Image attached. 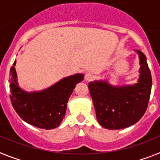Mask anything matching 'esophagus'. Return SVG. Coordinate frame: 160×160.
I'll return each instance as SVG.
<instances>
[{
  "instance_id": "obj_1",
  "label": "esophagus",
  "mask_w": 160,
  "mask_h": 160,
  "mask_svg": "<svg viewBox=\"0 0 160 160\" xmlns=\"http://www.w3.org/2000/svg\"><path fill=\"white\" fill-rule=\"evenodd\" d=\"M93 74L91 73V72H87V73H85V75H84V79H85L86 81H90V80H92L93 79Z\"/></svg>"
}]
</instances>
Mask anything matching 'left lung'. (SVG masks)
<instances>
[{
  "instance_id": "8db88e82",
  "label": "left lung",
  "mask_w": 160,
  "mask_h": 160,
  "mask_svg": "<svg viewBox=\"0 0 160 160\" xmlns=\"http://www.w3.org/2000/svg\"><path fill=\"white\" fill-rule=\"evenodd\" d=\"M140 61L139 79L134 85L113 86L107 81L90 82V95L99 124L109 130H119L138 122L147 110L152 79L147 58L137 51Z\"/></svg>"
}]
</instances>
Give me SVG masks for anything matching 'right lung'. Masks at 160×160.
<instances>
[{
    "label": "right lung",
    "instance_id": "add662e5",
    "mask_svg": "<svg viewBox=\"0 0 160 160\" xmlns=\"http://www.w3.org/2000/svg\"><path fill=\"white\" fill-rule=\"evenodd\" d=\"M15 64L16 60L11 67L9 80L13 109L28 124L45 130L56 128L64 118L69 97L76 84L84 80V75H73L62 79L48 88L27 92L18 84Z\"/></svg>",
    "mask_w": 160,
    "mask_h": 160
}]
</instances>
